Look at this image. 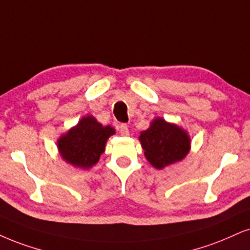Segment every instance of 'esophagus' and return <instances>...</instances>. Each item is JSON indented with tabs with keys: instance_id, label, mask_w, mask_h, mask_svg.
Here are the masks:
<instances>
[{
	"instance_id": "obj_1",
	"label": "esophagus",
	"mask_w": 250,
	"mask_h": 250,
	"mask_svg": "<svg viewBox=\"0 0 250 250\" xmlns=\"http://www.w3.org/2000/svg\"><path fill=\"white\" fill-rule=\"evenodd\" d=\"M119 133L123 135V137H128L130 135V131H128V127L126 124H122L119 126Z\"/></svg>"
}]
</instances>
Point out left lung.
I'll list each match as a JSON object with an SVG mask.
<instances>
[{
  "instance_id": "left-lung-1",
  "label": "left lung",
  "mask_w": 250,
  "mask_h": 250,
  "mask_svg": "<svg viewBox=\"0 0 250 250\" xmlns=\"http://www.w3.org/2000/svg\"><path fill=\"white\" fill-rule=\"evenodd\" d=\"M139 141L147 161L160 170L182 161L191 148L188 131L161 117L154 118L149 127L140 132Z\"/></svg>"
}]
</instances>
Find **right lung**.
<instances>
[{
    "mask_svg": "<svg viewBox=\"0 0 250 250\" xmlns=\"http://www.w3.org/2000/svg\"><path fill=\"white\" fill-rule=\"evenodd\" d=\"M116 133L112 126H103L92 116H84L57 141L58 150L63 161L73 167L89 169L100 160L105 144Z\"/></svg>",
    "mask_w": 250,
    "mask_h": 250,
    "instance_id": "1",
    "label": "right lung"
}]
</instances>
